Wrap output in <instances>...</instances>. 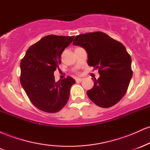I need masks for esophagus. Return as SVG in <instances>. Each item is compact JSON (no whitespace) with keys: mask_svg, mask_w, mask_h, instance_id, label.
<instances>
[{"mask_svg":"<svg viewBox=\"0 0 150 150\" xmlns=\"http://www.w3.org/2000/svg\"><path fill=\"white\" fill-rule=\"evenodd\" d=\"M75 80H76L77 82H82V81L83 80V79H82V78H76V79H75Z\"/></svg>","mask_w":150,"mask_h":150,"instance_id":"obj_1","label":"esophagus"}]
</instances>
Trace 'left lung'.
<instances>
[{
  "instance_id": "obj_1",
  "label": "left lung",
  "mask_w": 150,
  "mask_h": 150,
  "mask_svg": "<svg viewBox=\"0 0 150 150\" xmlns=\"http://www.w3.org/2000/svg\"><path fill=\"white\" fill-rule=\"evenodd\" d=\"M73 45L85 49L87 63L99 69L100 77L92 80L87 96L97 106L108 108L125 95L132 76L131 57L121 43L104 32H89L75 37Z\"/></svg>"
}]
</instances>
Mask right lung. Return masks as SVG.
<instances>
[{
	"label": "right lung",
	"instance_id": "1",
	"mask_svg": "<svg viewBox=\"0 0 150 150\" xmlns=\"http://www.w3.org/2000/svg\"><path fill=\"white\" fill-rule=\"evenodd\" d=\"M74 36L51 35L31 46L20 62V82L31 102L39 110L56 113L67 104L73 77L55 82L54 73L61 63V53Z\"/></svg>",
	"mask_w": 150,
	"mask_h": 150
}]
</instances>
